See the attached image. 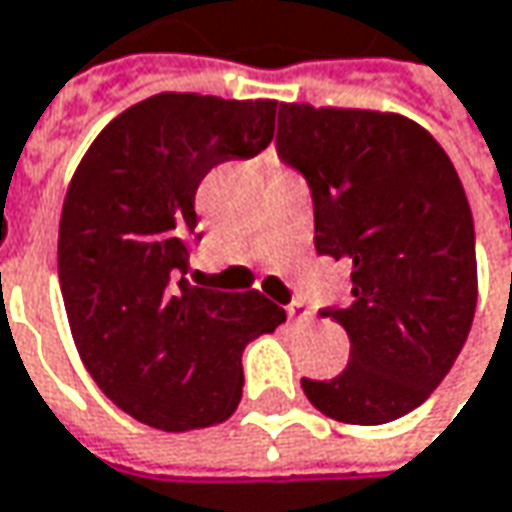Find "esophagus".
<instances>
[{"mask_svg":"<svg viewBox=\"0 0 512 512\" xmlns=\"http://www.w3.org/2000/svg\"><path fill=\"white\" fill-rule=\"evenodd\" d=\"M287 316H290L293 322H307L313 313H310L302 302H293V305H287Z\"/></svg>","mask_w":512,"mask_h":512,"instance_id":"obj_1","label":"esophagus"}]
</instances>
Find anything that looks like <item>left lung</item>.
<instances>
[{
	"label": "left lung",
	"mask_w": 512,
	"mask_h": 512,
	"mask_svg": "<svg viewBox=\"0 0 512 512\" xmlns=\"http://www.w3.org/2000/svg\"><path fill=\"white\" fill-rule=\"evenodd\" d=\"M276 148L305 173L316 250L350 265V302L322 310L347 330L336 379H302L316 410L384 424L439 387L473 325V213L442 145L402 113L279 105Z\"/></svg>",
	"instance_id": "left-lung-1"
}]
</instances>
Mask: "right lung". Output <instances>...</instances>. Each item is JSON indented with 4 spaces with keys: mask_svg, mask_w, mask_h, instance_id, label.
Segmentation results:
<instances>
[{
    "mask_svg": "<svg viewBox=\"0 0 512 512\" xmlns=\"http://www.w3.org/2000/svg\"><path fill=\"white\" fill-rule=\"evenodd\" d=\"M273 99L156 93L102 130L68 185L59 287L79 359L119 410L185 433L233 416L242 350L285 322L259 290L193 287L196 187L270 145Z\"/></svg>",
    "mask_w": 512,
    "mask_h": 512,
    "instance_id": "add662e5",
    "label": "right lung"
}]
</instances>
